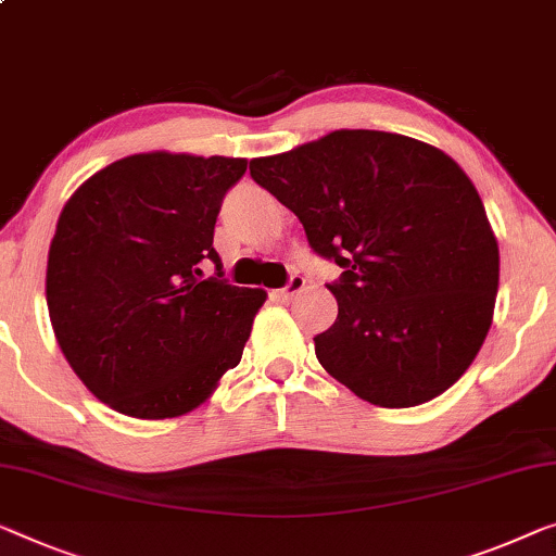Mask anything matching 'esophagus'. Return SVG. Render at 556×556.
Returning <instances> with one entry per match:
<instances>
[{"instance_id": "34e87169", "label": "esophagus", "mask_w": 556, "mask_h": 556, "mask_svg": "<svg viewBox=\"0 0 556 556\" xmlns=\"http://www.w3.org/2000/svg\"><path fill=\"white\" fill-rule=\"evenodd\" d=\"M304 285H306V279H304L302 275H292V277H289V281H287L285 287L277 289L275 296H277L279 302H289L296 292H302Z\"/></svg>"}]
</instances>
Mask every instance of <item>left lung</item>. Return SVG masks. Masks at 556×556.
I'll list each match as a JSON object with an SVG mask.
<instances>
[{"mask_svg":"<svg viewBox=\"0 0 556 556\" xmlns=\"http://www.w3.org/2000/svg\"><path fill=\"white\" fill-rule=\"evenodd\" d=\"M256 185L300 217L312 252L342 267L337 319L314 352L377 407L450 389L492 327L500 247L475 185L412 137L339 129L250 162Z\"/></svg>","mask_w":556,"mask_h":556,"instance_id":"obj_1","label":"left lung"}]
</instances>
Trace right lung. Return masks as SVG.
Listing matches in <instances>:
<instances>
[{"mask_svg": "<svg viewBox=\"0 0 556 556\" xmlns=\"http://www.w3.org/2000/svg\"><path fill=\"white\" fill-rule=\"evenodd\" d=\"M244 172L247 160L229 156L131 154L64 204L47 262L49 319L74 375L114 412L179 417L242 359L267 292L222 279L212 242Z\"/></svg>", "mask_w": 556, "mask_h": 556, "instance_id": "add662e5", "label": "right lung"}]
</instances>
